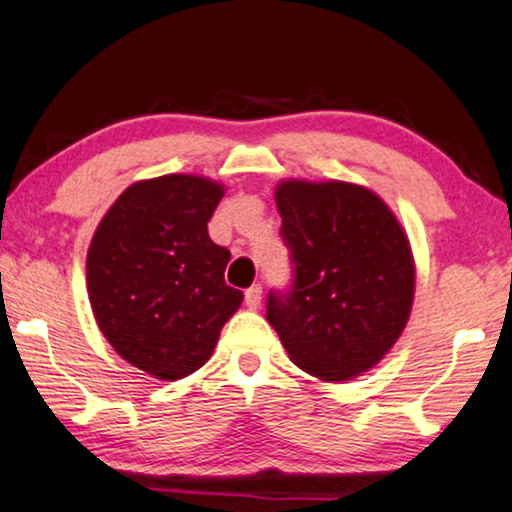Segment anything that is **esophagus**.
Instances as JSON below:
<instances>
[{"label":"esophagus","mask_w":512,"mask_h":512,"mask_svg":"<svg viewBox=\"0 0 512 512\" xmlns=\"http://www.w3.org/2000/svg\"><path fill=\"white\" fill-rule=\"evenodd\" d=\"M259 303H262V287L259 285H253L246 289V305L250 310H257Z\"/></svg>","instance_id":"1"}]
</instances>
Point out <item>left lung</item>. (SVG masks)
Wrapping results in <instances>:
<instances>
[{"instance_id": "left-lung-1", "label": "left lung", "mask_w": 512, "mask_h": 512, "mask_svg": "<svg viewBox=\"0 0 512 512\" xmlns=\"http://www.w3.org/2000/svg\"><path fill=\"white\" fill-rule=\"evenodd\" d=\"M276 204L294 285L269 294L266 319L308 375H363L409 322L416 264L407 232L388 204L358 183L285 179Z\"/></svg>"}]
</instances>
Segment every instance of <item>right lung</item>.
Listing matches in <instances>:
<instances>
[{
  "label": "right lung",
  "mask_w": 512,
  "mask_h": 512,
  "mask_svg": "<svg viewBox=\"0 0 512 512\" xmlns=\"http://www.w3.org/2000/svg\"><path fill=\"white\" fill-rule=\"evenodd\" d=\"M223 195V183L200 174L135 181L91 239L87 289L98 329L156 379L200 370L243 301L225 285L230 250L207 232Z\"/></svg>",
  "instance_id": "obj_1"
}]
</instances>
